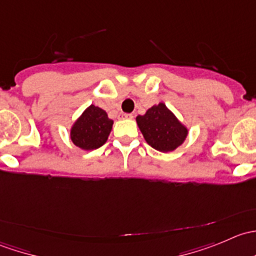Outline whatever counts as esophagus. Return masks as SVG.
Returning <instances> with one entry per match:
<instances>
[{
	"label": "esophagus",
	"mask_w": 256,
	"mask_h": 256,
	"mask_svg": "<svg viewBox=\"0 0 256 256\" xmlns=\"http://www.w3.org/2000/svg\"><path fill=\"white\" fill-rule=\"evenodd\" d=\"M121 118H134L132 114H120Z\"/></svg>",
	"instance_id": "34e87169"
}]
</instances>
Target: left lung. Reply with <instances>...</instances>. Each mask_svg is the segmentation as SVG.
<instances>
[{
    "mask_svg": "<svg viewBox=\"0 0 256 256\" xmlns=\"http://www.w3.org/2000/svg\"><path fill=\"white\" fill-rule=\"evenodd\" d=\"M136 122L146 142L164 154L178 148L188 136L187 126L178 120L164 102H158L150 108L144 115H138Z\"/></svg>",
    "mask_w": 256,
    "mask_h": 256,
    "instance_id": "1",
    "label": "left lung"
}]
</instances>
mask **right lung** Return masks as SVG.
Wrapping results in <instances>:
<instances>
[{
    "mask_svg": "<svg viewBox=\"0 0 256 256\" xmlns=\"http://www.w3.org/2000/svg\"><path fill=\"white\" fill-rule=\"evenodd\" d=\"M114 121L102 108L89 105L70 126L72 142L84 151H92L108 141Z\"/></svg>",
    "mask_w": 256,
    "mask_h": 256,
    "instance_id": "obj_1",
    "label": "right lung"
}]
</instances>
